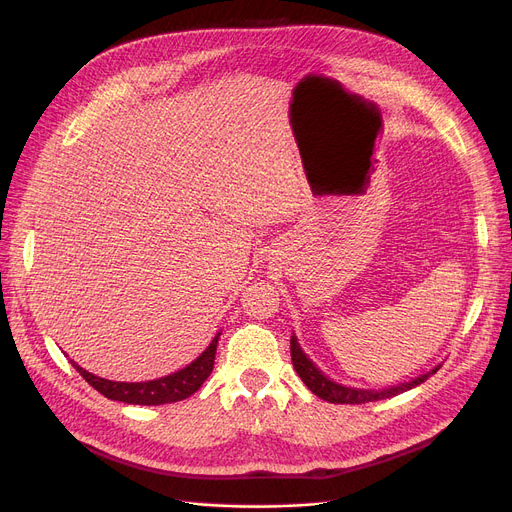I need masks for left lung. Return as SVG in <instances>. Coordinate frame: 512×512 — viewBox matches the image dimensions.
<instances>
[{"instance_id":"obj_1","label":"left lung","mask_w":512,"mask_h":512,"mask_svg":"<svg viewBox=\"0 0 512 512\" xmlns=\"http://www.w3.org/2000/svg\"><path fill=\"white\" fill-rule=\"evenodd\" d=\"M290 357H292L294 369H297L299 378L305 382V386L315 396L324 398L328 402H334V405H363V402H373V400H382V398H390V396L402 394V392H407V390L423 384L429 378V375H434L440 369V365H438L432 371H427L425 375H419V378H415L413 382L400 384V386H394V388H386V390H359V388H346V386H340V384L328 380L326 375L321 373L311 363V359H307V355L301 351V346L297 342V336H294V334L290 338Z\"/></svg>"}]
</instances>
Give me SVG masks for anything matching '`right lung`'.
<instances>
[{"mask_svg":"<svg viewBox=\"0 0 512 512\" xmlns=\"http://www.w3.org/2000/svg\"><path fill=\"white\" fill-rule=\"evenodd\" d=\"M218 340H220V334L211 340V344L201 353V357H197L191 365L166 375V378L151 380V382L128 384V382L103 380L80 365H76L74 361L70 363L105 398L120 400V402H126V405H166V402H178L188 398L203 386V382L209 378V373L213 369Z\"/></svg>","mask_w":512,"mask_h":512,"instance_id":"1","label":"right lung"}]
</instances>
